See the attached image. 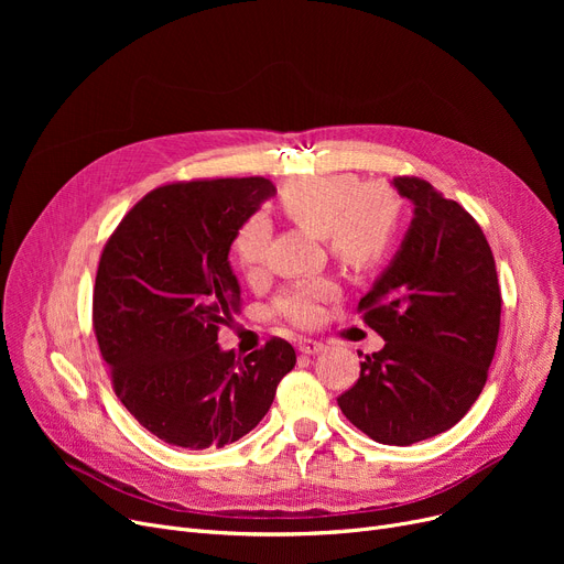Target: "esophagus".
Returning a JSON list of instances; mask_svg holds the SVG:
<instances>
[{
  "instance_id": "34e87169",
  "label": "esophagus",
  "mask_w": 564,
  "mask_h": 564,
  "mask_svg": "<svg viewBox=\"0 0 564 564\" xmlns=\"http://www.w3.org/2000/svg\"><path fill=\"white\" fill-rule=\"evenodd\" d=\"M300 351L306 354V357H315V354L324 351V343L313 340V338H304V340H300Z\"/></svg>"
}]
</instances>
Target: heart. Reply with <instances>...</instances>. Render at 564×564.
<instances>
[{
    "label": "heart",
    "mask_w": 564,
    "mask_h": 564,
    "mask_svg": "<svg viewBox=\"0 0 564 564\" xmlns=\"http://www.w3.org/2000/svg\"><path fill=\"white\" fill-rule=\"evenodd\" d=\"M283 213L324 237L329 251L351 267H368L389 249L398 226V200L381 185H359L354 175H317L290 183L281 194ZM270 226L253 215L237 230L232 251L249 276H256L267 258ZM332 283L324 279L297 281L279 292L274 313L292 324H313L317 304L329 297Z\"/></svg>",
    "instance_id": "heart-1"
}]
</instances>
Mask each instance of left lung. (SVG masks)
<instances>
[{"label": "left lung", "mask_w": 564, "mask_h": 564, "mask_svg": "<svg viewBox=\"0 0 564 564\" xmlns=\"http://www.w3.org/2000/svg\"><path fill=\"white\" fill-rule=\"evenodd\" d=\"M413 219L359 302L387 345L338 398L377 443L411 446L459 423L485 389L500 329V288L487 237L457 200L421 177H393Z\"/></svg>", "instance_id": "1"}]
</instances>
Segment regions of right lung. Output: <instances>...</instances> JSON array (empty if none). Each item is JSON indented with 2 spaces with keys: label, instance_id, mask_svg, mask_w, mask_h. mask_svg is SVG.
<instances>
[{
  "label": "right lung",
  "instance_id": "right-lung-1",
  "mask_svg": "<svg viewBox=\"0 0 564 564\" xmlns=\"http://www.w3.org/2000/svg\"><path fill=\"white\" fill-rule=\"evenodd\" d=\"M274 194L267 177L164 185L105 245L94 290L100 354L118 400L169 446L205 451L242 438L297 364L281 338L242 361L217 343L240 311L230 245Z\"/></svg>",
  "mask_w": 564,
  "mask_h": 564
}]
</instances>
